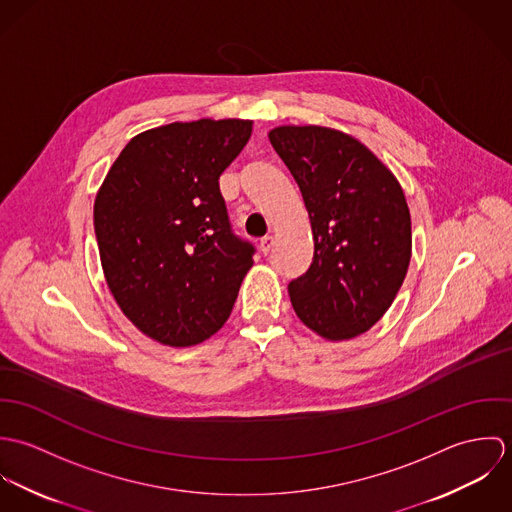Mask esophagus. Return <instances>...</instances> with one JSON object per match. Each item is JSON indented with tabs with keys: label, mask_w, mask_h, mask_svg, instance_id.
I'll return each instance as SVG.
<instances>
[{
	"label": "esophagus",
	"mask_w": 512,
	"mask_h": 512,
	"mask_svg": "<svg viewBox=\"0 0 512 512\" xmlns=\"http://www.w3.org/2000/svg\"><path fill=\"white\" fill-rule=\"evenodd\" d=\"M272 246H274V238H272V236H264V238L260 240V252H262V254H270Z\"/></svg>",
	"instance_id": "obj_1"
}]
</instances>
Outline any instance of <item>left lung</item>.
Returning <instances> with one entry per match:
<instances>
[{"label":"left lung","instance_id":"1","mask_svg":"<svg viewBox=\"0 0 512 512\" xmlns=\"http://www.w3.org/2000/svg\"><path fill=\"white\" fill-rule=\"evenodd\" d=\"M270 144L301 191L309 270L288 286L295 315L329 341L368 331L392 305L412 258V222L394 173L359 140L323 126H280Z\"/></svg>","mask_w":512,"mask_h":512}]
</instances>
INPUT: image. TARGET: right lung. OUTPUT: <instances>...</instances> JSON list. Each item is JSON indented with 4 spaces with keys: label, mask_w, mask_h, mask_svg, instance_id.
<instances>
[{
    "label": "right lung",
    "mask_w": 512,
    "mask_h": 512,
    "mask_svg": "<svg viewBox=\"0 0 512 512\" xmlns=\"http://www.w3.org/2000/svg\"><path fill=\"white\" fill-rule=\"evenodd\" d=\"M252 136V120L173 122L138 134L94 201L106 284L149 339L191 347L228 319L254 246L226 215L219 177Z\"/></svg>",
    "instance_id": "right-lung-1"
}]
</instances>
